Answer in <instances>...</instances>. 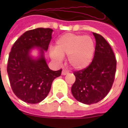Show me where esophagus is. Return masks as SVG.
<instances>
[{
  "mask_svg": "<svg viewBox=\"0 0 128 128\" xmlns=\"http://www.w3.org/2000/svg\"><path fill=\"white\" fill-rule=\"evenodd\" d=\"M67 74H68V71L66 70L65 69H63V70H62V75L65 76V75H66Z\"/></svg>",
  "mask_w": 128,
  "mask_h": 128,
  "instance_id": "obj_1",
  "label": "esophagus"
}]
</instances>
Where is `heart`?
Wrapping results in <instances>:
<instances>
[{
	"instance_id": "1",
	"label": "heart",
	"mask_w": 128,
	"mask_h": 128,
	"mask_svg": "<svg viewBox=\"0 0 128 128\" xmlns=\"http://www.w3.org/2000/svg\"><path fill=\"white\" fill-rule=\"evenodd\" d=\"M95 45L89 36L66 33L56 41L54 49L50 52L52 60L61 63L64 56H68V62L73 68L84 69L93 60Z\"/></svg>"
}]
</instances>
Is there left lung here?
<instances>
[{
	"label": "left lung",
	"instance_id": "1",
	"mask_svg": "<svg viewBox=\"0 0 128 128\" xmlns=\"http://www.w3.org/2000/svg\"><path fill=\"white\" fill-rule=\"evenodd\" d=\"M96 45L93 60L88 67L74 72L76 81L71 88L77 100L86 104L99 102L107 96L115 79L117 60L106 40L93 32Z\"/></svg>",
	"mask_w": 128,
	"mask_h": 128
}]
</instances>
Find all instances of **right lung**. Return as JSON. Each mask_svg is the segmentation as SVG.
I'll return each mask as SVG.
<instances>
[{"mask_svg": "<svg viewBox=\"0 0 128 128\" xmlns=\"http://www.w3.org/2000/svg\"><path fill=\"white\" fill-rule=\"evenodd\" d=\"M52 31L42 28L28 30L14 42L10 52L7 72L11 88L17 98L28 103L42 101L49 93L52 81L62 74V69L50 70L44 56ZM35 47L39 49L40 55L33 58L30 53Z\"/></svg>", "mask_w": 128, "mask_h": 128, "instance_id": "add662e5", "label": "right lung"}]
</instances>
